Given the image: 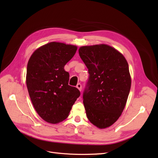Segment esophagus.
Instances as JSON below:
<instances>
[{"instance_id": "esophagus-1", "label": "esophagus", "mask_w": 158, "mask_h": 158, "mask_svg": "<svg viewBox=\"0 0 158 158\" xmlns=\"http://www.w3.org/2000/svg\"><path fill=\"white\" fill-rule=\"evenodd\" d=\"M76 88H77L80 91V92L82 91V85H81V84H80V83L78 84L77 85H76Z\"/></svg>"}]
</instances>
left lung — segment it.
I'll return each instance as SVG.
<instances>
[{
	"mask_svg": "<svg viewBox=\"0 0 158 158\" xmlns=\"http://www.w3.org/2000/svg\"><path fill=\"white\" fill-rule=\"evenodd\" d=\"M78 52L89 74L83 93L87 117L98 128H107L121 115L130 92L128 63L120 52L105 44L82 46Z\"/></svg>",
	"mask_w": 158,
	"mask_h": 158,
	"instance_id": "left-lung-1",
	"label": "left lung"
}]
</instances>
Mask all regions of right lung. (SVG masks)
Instances as JSON below:
<instances>
[{"mask_svg":"<svg viewBox=\"0 0 158 158\" xmlns=\"http://www.w3.org/2000/svg\"><path fill=\"white\" fill-rule=\"evenodd\" d=\"M77 47L51 42L40 47L30 56L27 66L26 85L38 114L47 123L56 124L68 117L80 92L69 85L65 64L75 55Z\"/></svg>","mask_w":158,"mask_h":158,"instance_id":"1","label":"right lung"}]
</instances>
